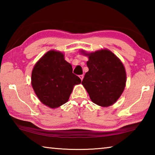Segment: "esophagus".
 <instances>
[{
  "instance_id": "34e87169",
  "label": "esophagus",
  "mask_w": 155,
  "mask_h": 155,
  "mask_svg": "<svg viewBox=\"0 0 155 155\" xmlns=\"http://www.w3.org/2000/svg\"><path fill=\"white\" fill-rule=\"evenodd\" d=\"M79 77H80V78L81 79V81H82L83 79V77H84V76H83V74H82V75H80L79 76Z\"/></svg>"
}]
</instances>
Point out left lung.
Instances as JSON below:
<instances>
[{
  "mask_svg": "<svg viewBox=\"0 0 155 155\" xmlns=\"http://www.w3.org/2000/svg\"><path fill=\"white\" fill-rule=\"evenodd\" d=\"M85 54L89 57V71L83 78V85L93 103L102 107L111 105L124 90L127 76L124 65L107 49Z\"/></svg>",
  "mask_w": 155,
  "mask_h": 155,
  "instance_id": "obj_1",
  "label": "left lung"
}]
</instances>
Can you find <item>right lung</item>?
<instances>
[{
  "label": "right lung",
  "mask_w": 155,
  "mask_h": 155,
  "mask_svg": "<svg viewBox=\"0 0 155 155\" xmlns=\"http://www.w3.org/2000/svg\"><path fill=\"white\" fill-rule=\"evenodd\" d=\"M81 82L64 54L54 51L46 52L36 63L31 74V85L37 96L52 109L66 103L74 85Z\"/></svg>",
  "instance_id": "obj_1"
}]
</instances>
